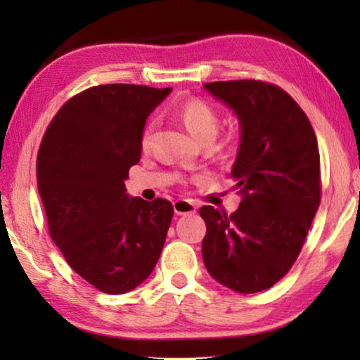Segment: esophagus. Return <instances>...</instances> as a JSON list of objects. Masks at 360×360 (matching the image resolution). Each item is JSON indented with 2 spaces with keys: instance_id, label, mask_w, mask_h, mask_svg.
<instances>
[{
  "instance_id": "34e87169",
  "label": "esophagus",
  "mask_w": 360,
  "mask_h": 360,
  "mask_svg": "<svg viewBox=\"0 0 360 360\" xmlns=\"http://www.w3.org/2000/svg\"><path fill=\"white\" fill-rule=\"evenodd\" d=\"M174 211L176 214H191L196 211V205L195 201L186 200V198H180L174 201Z\"/></svg>"
}]
</instances>
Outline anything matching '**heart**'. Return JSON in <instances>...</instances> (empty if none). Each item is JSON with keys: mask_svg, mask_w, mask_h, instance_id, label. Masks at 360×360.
<instances>
[{"mask_svg": "<svg viewBox=\"0 0 360 360\" xmlns=\"http://www.w3.org/2000/svg\"><path fill=\"white\" fill-rule=\"evenodd\" d=\"M176 116H179L181 124L186 127V131L200 142L213 141L221 126L218 110L203 98H190V100L181 103L176 108ZM152 127H154L152 122H147L142 129L141 141L144 147L150 142Z\"/></svg>", "mask_w": 360, "mask_h": 360, "instance_id": "1", "label": "heart"}]
</instances>
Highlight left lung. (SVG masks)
<instances>
[{
	"mask_svg": "<svg viewBox=\"0 0 360 360\" xmlns=\"http://www.w3.org/2000/svg\"><path fill=\"white\" fill-rule=\"evenodd\" d=\"M240 121L233 167L243 200L228 214L201 206L208 272L238 293L274 287L292 269L321 201L319 149L311 122L287 91L260 80L205 83Z\"/></svg>",
	"mask_w": 360,
	"mask_h": 360,
	"instance_id": "obj_1",
	"label": "left lung"
}]
</instances>
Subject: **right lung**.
I'll return each mask as SVG.
<instances>
[{"instance_id":"add662e5","label":"right lung","mask_w":360,"mask_h":360,"mask_svg":"<svg viewBox=\"0 0 360 360\" xmlns=\"http://www.w3.org/2000/svg\"><path fill=\"white\" fill-rule=\"evenodd\" d=\"M170 93L129 83L72 96L39 147L36 175L49 234L67 264L96 290L131 292L154 270L170 228L169 200L127 198L149 112Z\"/></svg>"}]
</instances>
